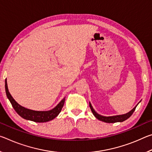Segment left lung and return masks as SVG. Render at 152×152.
Instances as JSON below:
<instances>
[{"instance_id":"1","label":"left lung","mask_w":152,"mask_h":152,"mask_svg":"<svg viewBox=\"0 0 152 152\" xmlns=\"http://www.w3.org/2000/svg\"><path fill=\"white\" fill-rule=\"evenodd\" d=\"M141 101L139 102L140 103ZM138 103V104H139ZM138 104L136 105V106L133 108L132 110H131L129 112H128L126 114H123V115H115V116H109V117H105V116H102V115H99V113H97L96 111H95L94 109L92 107V104L91 102H89V105H90V108L92 110V114L94 115V116L97 119H99L101 121H103L105 123H117V122H123L124 121L127 120L128 118H129L132 115L133 113V112L135 111V108L137 107V106L138 105Z\"/></svg>"}]
</instances>
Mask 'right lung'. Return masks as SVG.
Returning a JSON list of instances; mask_svg holds the SVG:
<instances>
[{
    "label": "right lung",
    "mask_w": 152,
    "mask_h": 152,
    "mask_svg": "<svg viewBox=\"0 0 152 152\" xmlns=\"http://www.w3.org/2000/svg\"><path fill=\"white\" fill-rule=\"evenodd\" d=\"M5 91H6L7 96L11 102L12 107L14 108L15 111L17 114L20 115L22 118L25 119L32 121L37 123H44L48 122L56 118L61 112V109L64 104L66 97H64L59 103L56 105L53 109L50 110H46V111H39V110H33L31 109H28L27 108L22 107L21 105L18 104L15 101V100L12 98L11 94H10L7 86V79L5 80Z\"/></svg>",
    "instance_id": "add662e5"
}]
</instances>
